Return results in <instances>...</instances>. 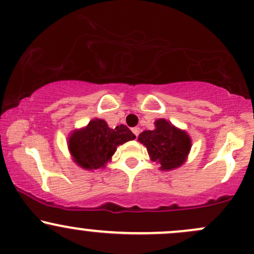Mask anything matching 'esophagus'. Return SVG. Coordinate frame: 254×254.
Segmentation results:
<instances>
[{
	"mask_svg": "<svg viewBox=\"0 0 254 254\" xmlns=\"http://www.w3.org/2000/svg\"><path fill=\"white\" fill-rule=\"evenodd\" d=\"M132 132L134 133V135H135V137H138L139 132H140V128H139V127H134V128H132Z\"/></svg>",
	"mask_w": 254,
	"mask_h": 254,
	"instance_id": "obj_1",
	"label": "esophagus"
}]
</instances>
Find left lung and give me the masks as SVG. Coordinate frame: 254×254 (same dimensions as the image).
Here are the masks:
<instances>
[{"label": "left lung", "mask_w": 254, "mask_h": 254, "mask_svg": "<svg viewBox=\"0 0 254 254\" xmlns=\"http://www.w3.org/2000/svg\"><path fill=\"white\" fill-rule=\"evenodd\" d=\"M150 156L159 163L161 171H172L181 167L191 149V138L187 130L172 125L165 119L155 121V129L144 130L138 135Z\"/></svg>", "instance_id": "1"}]
</instances>
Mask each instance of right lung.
I'll return each mask as SVG.
<instances>
[{"instance_id": "obj_1", "label": "right lung", "mask_w": 254, "mask_h": 254, "mask_svg": "<svg viewBox=\"0 0 254 254\" xmlns=\"http://www.w3.org/2000/svg\"><path fill=\"white\" fill-rule=\"evenodd\" d=\"M125 125L110 128L102 119H93L86 127L73 129L67 138V148L73 162L87 171L104 168L115 154L117 146L133 140Z\"/></svg>"}]
</instances>
